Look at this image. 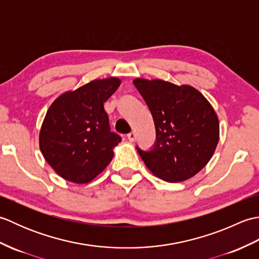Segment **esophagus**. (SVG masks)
Masks as SVG:
<instances>
[{"label": "esophagus", "instance_id": "esophagus-1", "mask_svg": "<svg viewBox=\"0 0 259 259\" xmlns=\"http://www.w3.org/2000/svg\"><path fill=\"white\" fill-rule=\"evenodd\" d=\"M128 139H129L130 141H135V140H136V134H135V133H130V134L128 135Z\"/></svg>", "mask_w": 259, "mask_h": 259}]
</instances>
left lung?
Segmentation results:
<instances>
[{"label": "left lung", "mask_w": 259, "mask_h": 259, "mask_svg": "<svg viewBox=\"0 0 259 259\" xmlns=\"http://www.w3.org/2000/svg\"><path fill=\"white\" fill-rule=\"evenodd\" d=\"M134 84L145 99L156 128L150 151L137 147L147 168L168 183L194 177L210 160L219 140V121L211 104L191 85L138 78Z\"/></svg>", "instance_id": "1"}]
</instances>
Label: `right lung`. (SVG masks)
Masks as SVG:
<instances>
[{
  "label": "right lung",
  "instance_id": "obj_1",
  "mask_svg": "<svg viewBox=\"0 0 259 259\" xmlns=\"http://www.w3.org/2000/svg\"><path fill=\"white\" fill-rule=\"evenodd\" d=\"M121 80H93L62 93L52 102L38 136L40 150L60 177L88 184L107 168L120 136L110 131L103 103Z\"/></svg>",
  "mask_w": 259,
  "mask_h": 259
}]
</instances>
